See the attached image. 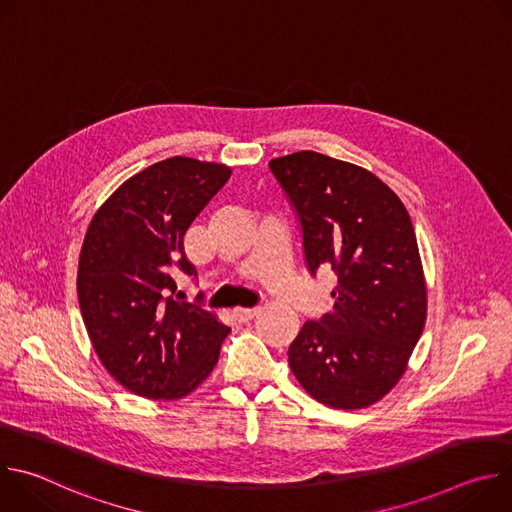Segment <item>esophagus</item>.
Here are the masks:
<instances>
[{
  "label": "esophagus",
  "mask_w": 512,
  "mask_h": 512,
  "mask_svg": "<svg viewBox=\"0 0 512 512\" xmlns=\"http://www.w3.org/2000/svg\"><path fill=\"white\" fill-rule=\"evenodd\" d=\"M259 312H261L259 308H235V310H233V316H235L237 322H249V320H253Z\"/></svg>",
  "instance_id": "34e87169"
}]
</instances>
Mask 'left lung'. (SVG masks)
I'll return each instance as SVG.
<instances>
[{"label": "left lung", "mask_w": 512, "mask_h": 512, "mask_svg": "<svg viewBox=\"0 0 512 512\" xmlns=\"http://www.w3.org/2000/svg\"><path fill=\"white\" fill-rule=\"evenodd\" d=\"M302 231L310 275L332 269L334 310L308 320L287 358L300 385L334 409L385 397L425 324L415 231L399 196L375 174L298 152L269 162Z\"/></svg>", "instance_id": "1"}]
</instances>
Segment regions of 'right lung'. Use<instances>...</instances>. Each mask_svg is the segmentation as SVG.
Listing matches in <instances>:
<instances>
[{
	"label": "right lung",
	"instance_id": "right-lung-1",
	"mask_svg": "<svg viewBox=\"0 0 512 512\" xmlns=\"http://www.w3.org/2000/svg\"><path fill=\"white\" fill-rule=\"evenodd\" d=\"M229 176L221 164L168 158L117 188L87 231L77 277L83 320L103 367L135 395H188L231 332L200 296L180 302L174 279H196L184 233Z\"/></svg>",
	"mask_w": 512,
	"mask_h": 512
}]
</instances>
